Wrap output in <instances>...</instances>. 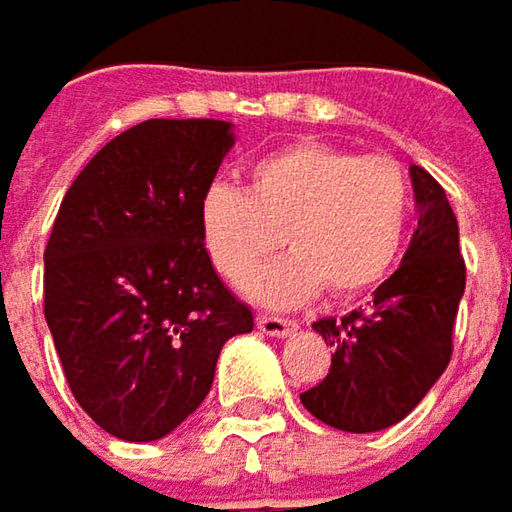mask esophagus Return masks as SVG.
Returning a JSON list of instances; mask_svg holds the SVG:
<instances>
[{"label": "esophagus", "instance_id": "1", "mask_svg": "<svg viewBox=\"0 0 512 512\" xmlns=\"http://www.w3.org/2000/svg\"><path fill=\"white\" fill-rule=\"evenodd\" d=\"M257 329L272 335V338H283V335H292L295 332V321L289 318H275V315H260L257 318Z\"/></svg>", "mask_w": 512, "mask_h": 512}]
</instances>
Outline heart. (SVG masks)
I'll use <instances>...</instances> for the list:
<instances>
[{"label": "heart", "instance_id": "obj_1", "mask_svg": "<svg viewBox=\"0 0 512 512\" xmlns=\"http://www.w3.org/2000/svg\"><path fill=\"white\" fill-rule=\"evenodd\" d=\"M410 214L412 186L398 160L292 143L257 160L249 189L212 183L203 191L200 234L229 283L249 278L280 240L292 246L249 289L269 306H295L323 286L338 298L378 286L401 255Z\"/></svg>", "mask_w": 512, "mask_h": 512}]
</instances>
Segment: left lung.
Returning <instances> with one entry per match:
<instances>
[{"label":"left lung","instance_id":"obj_1","mask_svg":"<svg viewBox=\"0 0 512 512\" xmlns=\"http://www.w3.org/2000/svg\"><path fill=\"white\" fill-rule=\"evenodd\" d=\"M410 177L421 217L401 266L375 289L369 309L312 323L335 355L321 384L300 392V404L344 433H378L398 424L453 355L467 280L456 214L430 171L412 166Z\"/></svg>","mask_w":512,"mask_h":512}]
</instances>
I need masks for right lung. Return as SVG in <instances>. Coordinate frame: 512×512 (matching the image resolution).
<instances>
[{
    "label": "right lung",
    "mask_w": 512,
    "mask_h": 512,
    "mask_svg": "<svg viewBox=\"0 0 512 512\" xmlns=\"http://www.w3.org/2000/svg\"><path fill=\"white\" fill-rule=\"evenodd\" d=\"M232 143L223 120H145L62 197L45 321L77 404L123 441L180 427L209 395L223 344L255 326L200 234V197Z\"/></svg>",
    "instance_id": "add662e5"
}]
</instances>
